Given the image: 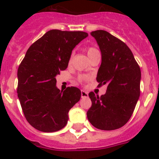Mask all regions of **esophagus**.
Listing matches in <instances>:
<instances>
[{
    "mask_svg": "<svg viewBox=\"0 0 159 159\" xmlns=\"http://www.w3.org/2000/svg\"><path fill=\"white\" fill-rule=\"evenodd\" d=\"M81 97L82 98H87L88 97V92L85 91H81Z\"/></svg>",
    "mask_w": 159,
    "mask_h": 159,
    "instance_id": "1",
    "label": "esophagus"
}]
</instances>
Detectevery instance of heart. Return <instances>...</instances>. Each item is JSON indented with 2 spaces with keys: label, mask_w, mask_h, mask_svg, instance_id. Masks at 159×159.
I'll return each instance as SVG.
<instances>
[{
  "label": "heart",
  "mask_w": 159,
  "mask_h": 159,
  "mask_svg": "<svg viewBox=\"0 0 159 159\" xmlns=\"http://www.w3.org/2000/svg\"><path fill=\"white\" fill-rule=\"evenodd\" d=\"M86 51H87V55H88V57H89V58H91V57H93L94 55L97 54V53H99L98 50L96 48L92 47V46H88V47L86 49ZM72 54L70 56L69 62L72 61ZM87 80V77L84 76V75H81V76L79 77V81H80V82H81V83L84 82V81H86Z\"/></svg>",
  "instance_id": "1"
}]
</instances>
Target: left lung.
I'll list each match as a JSON object with an SVG mask.
<instances>
[{
    "label": "left lung",
    "mask_w": 159,
    "mask_h": 159,
    "mask_svg": "<svg viewBox=\"0 0 159 159\" xmlns=\"http://www.w3.org/2000/svg\"><path fill=\"white\" fill-rule=\"evenodd\" d=\"M102 53V64L98 71V86L107 85L99 97L89 93L91 107L87 118L94 127L114 130L129 121L140 94L141 72L132 51L124 42L103 30L92 31Z\"/></svg>",
    "instance_id": "8db88e82"
}]
</instances>
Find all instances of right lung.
I'll return each mask as SVG.
<instances>
[{"label": "right lung", "mask_w": 159, "mask_h": 159, "mask_svg": "<svg viewBox=\"0 0 159 159\" xmlns=\"http://www.w3.org/2000/svg\"><path fill=\"white\" fill-rule=\"evenodd\" d=\"M88 34L50 30L27 49L18 68L17 93L23 114L37 130L53 132L68 123V112L80 99V90L61 91L56 75L65 70L72 49Z\"/></svg>", "instance_id": "1"}]
</instances>
